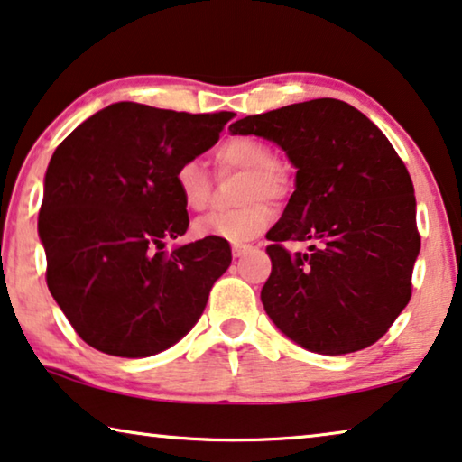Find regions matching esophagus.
Here are the masks:
<instances>
[{
	"mask_svg": "<svg viewBox=\"0 0 462 462\" xmlns=\"http://www.w3.org/2000/svg\"><path fill=\"white\" fill-rule=\"evenodd\" d=\"M249 251H253L251 245H245V243L232 245V254H234V257H243V254L249 253Z\"/></svg>",
	"mask_w": 462,
	"mask_h": 462,
	"instance_id": "esophagus-1",
	"label": "esophagus"
}]
</instances>
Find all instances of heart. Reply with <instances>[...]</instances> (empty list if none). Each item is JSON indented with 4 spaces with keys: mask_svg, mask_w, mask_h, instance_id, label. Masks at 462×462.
<instances>
[{
    "mask_svg": "<svg viewBox=\"0 0 462 462\" xmlns=\"http://www.w3.org/2000/svg\"><path fill=\"white\" fill-rule=\"evenodd\" d=\"M216 163L224 170L246 171L243 187V208L228 211H213L199 217L192 224L197 238H219L228 243H245L263 232L272 224L273 211L267 201H280L291 190V178L286 170L278 165V157L270 144L251 139V136H236L226 141L216 151ZM174 184L182 203L192 211H201L209 205L211 180L205 165L197 160L182 162L174 171Z\"/></svg>",
    "mask_w": 462,
    "mask_h": 462,
    "instance_id": "heart-1",
    "label": "heart"
}]
</instances>
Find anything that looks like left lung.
<instances>
[{"label":"left lung","mask_w":462,"mask_h":462,"mask_svg":"<svg viewBox=\"0 0 462 462\" xmlns=\"http://www.w3.org/2000/svg\"><path fill=\"white\" fill-rule=\"evenodd\" d=\"M230 133L263 136L297 168V189L267 232L265 313L311 353L371 346L407 307L421 249L415 189L394 147L338 99L246 116ZM286 239H311L310 253L291 254Z\"/></svg>","instance_id":"1"}]
</instances>
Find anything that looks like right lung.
<instances>
[{
    "instance_id": "add662e5",
    "label": "right lung",
    "mask_w": 462,
    "mask_h": 462,
    "mask_svg": "<svg viewBox=\"0 0 462 462\" xmlns=\"http://www.w3.org/2000/svg\"><path fill=\"white\" fill-rule=\"evenodd\" d=\"M232 112L112 103L72 130L47 165L39 238L47 286L88 346L143 359L187 336L230 267L228 240L163 251L189 228L174 184L217 143Z\"/></svg>"
}]
</instances>
